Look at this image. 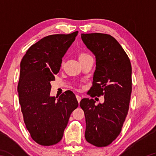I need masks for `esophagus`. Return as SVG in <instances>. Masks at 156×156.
Here are the masks:
<instances>
[{
	"instance_id": "34e87169",
	"label": "esophagus",
	"mask_w": 156,
	"mask_h": 156,
	"mask_svg": "<svg viewBox=\"0 0 156 156\" xmlns=\"http://www.w3.org/2000/svg\"><path fill=\"white\" fill-rule=\"evenodd\" d=\"M76 98H77V101H78V102H80V101H81V99H82L80 96H78V95H76Z\"/></svg>"
}]
</instances>
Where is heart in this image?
<instances>
[{
	"mask_svg": "<svg viewBox=\"0 0 156 156\" xmlns=\"http://www.w3.org/2000/svg\"><path fill=\"white\" fill-rule=\"evenodd\" d=\"M78 56L79 60H80V62L82 60H83V59H84L85 58L88 57V56H90V55L87 54V53H85V52H80V54H78Z\"/></svg>",
	"mask_w": 156,
	"mask_h": 156,
	"instance_id": "b5f03b06",
	"label": "heart"
}]
</instances>
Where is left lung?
Instances as JSON below:
<instances>
[{
  "instance_id": "left-lung-1",
  "label": "left lung",
  "mask_w": 156,
  "mask_h": 156,
  "mask_svg": "<svg viewBox=\"0 0 156 156\" xmlns=\"http://www.w3.org/2000/svg\"><path fill=\"white\" fill-rule=\"evenodd\" d=\"M82 40L96 58L91 96L105 95L102 104L94 99L80 102L86 119L85 138L97 147L110 145L120 134L127 117L132 91L131 65L121 45L111 35L82 34Z\"/></svg>"
}]
</instances>
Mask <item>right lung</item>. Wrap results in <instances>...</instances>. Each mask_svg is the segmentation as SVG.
<instances>
[{
  "mask_svg": "<svg viewBox=\"0 0 156 156\" xmlns=\"http://www.w3.org/2000/svg\"><path fill=\"white\" fill-rule=\"evenodd\" d=\"M78 33L42 38L28 49L21 62L19 104L26 128L39 145L49 146L60 141L71 113L78 106L70 90L58 99L50 96L51 82L55 80L62 58Z\"/></svg>",
  "mask_w": 156,
  "mask_h": 156,
  "instance_id": "obj_1",
  "label": "right lung"
}]
</instances>
